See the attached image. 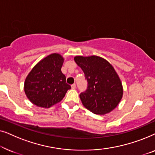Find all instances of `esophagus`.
I'll return each mask as SVG.
<instances>
[{"label":"esophagus","mask_w":155,"mask_h":155,"mask_svg":"<svg viewBox=\"0 0 155 155\" xmlns=\"http://www.w3.org/2000/svg\"><path fill=\"white\" fill-rule=\"evenodd\" d=\"M71 87H72V89H75V87H76V84H73L71 85Z\"/></svg>","instance_id":"34e87169"}]
</instances>
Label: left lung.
<instances>
[{
    "instance_id": "left-lung-1",
    "label": "left lung",
    "mask_w": 155,
    "mask_h": 155,
    "mask_svg": "<svg viewBox=\"0 0 155 155\" xmlns=\"http://www.w3.org/2000/svg\"><path fill=\"white\" fill-rule=\"evenodd\" d=\"M88 82L80 98L86 109L95 114L109 113L117 107L123 97V86L114 67L97 56L74 58Z\"/></svg>"
}]
</instances>
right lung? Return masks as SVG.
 <instances>
[{"instance_id": "1", "label": "right lung", "mask_w": 155, "mask_h": 155, "mask_svg": "<svg viewBox=\"0 0 155 155\" xmlns=\"http://www.w3.org/2000/svg\"><path fill=\"white\" fill-rule=\"evenodd\" d=\"M63 61L58 54L48 55L40 61L27 76L25 92L34 104L49 108L62 100L71 88L61 72Z\"/></svg>"}]
</instances>
